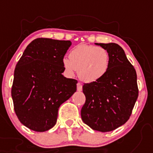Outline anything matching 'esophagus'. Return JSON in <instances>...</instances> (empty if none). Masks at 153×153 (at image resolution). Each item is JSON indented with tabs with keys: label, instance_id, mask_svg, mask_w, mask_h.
Listing matches in <instances>:
<instances>
[{
	"label": "esophagus",
	"instance_id": "34e87169",
	"mask_svg": "<svg viewBox=\"0 0 153 153\" xmlns=\"http://www.w3.org/2000/svg\"><path fill=\"white\" fill-rule=\"evenodd\" d=\"M77 91H82V84L81 82H78L77 83Z\"/></svg>",
	"mask_w": 153,
	"mask_h": 153
}]
</instances>
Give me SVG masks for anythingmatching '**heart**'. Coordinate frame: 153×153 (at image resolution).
<instances>
[{"label": "heart", "instance_id": "1", "mask_svg": "<svg viewBox=\"0 0 153 153\" xmlns=\"http://www.w3.org/2000/svg\"><path fill=\"white\" fill-rule=\"evenodd\" d=\"M68 57L62 59L65 71L73 74L76 70L79 79L86 82L98 81L109 69V54L100 47L79 44L71 50Z\"/></svg>", "mask_w": 153, "mask_h": 153}]
</instances>
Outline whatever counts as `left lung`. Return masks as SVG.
Masks as SVG:
<instances>
[{
    "label": "left lung",
    "instance_id": "left-lung-1",
    "mask_svg": "<svg viewBox=\"0 0 153 153\" xmlns=\"http://www.w3.org/2000/svg\"><path fill=\"white\" fill-rule=\"evenodd\" d=\"M95 44L109 52V69L101 79L82 86L86 102L81 117L92 129L105 133L129 119L138 98V86L135 69L121 47L114 43Z\"/></svg>",
    "mask_w": 153,
    "mask_h": 153
}]
</instances>
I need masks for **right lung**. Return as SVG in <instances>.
<instances>
[{
  "instance_id": "1",
  "label": "right lung",
  "mask_w": 153,
  "mask_h": 153,
  "mask_svg": "<svg viewBox=\"0 0 153 153\" xmlns=\"http://www.w3.org/2000/svg\"><path fill=\"white\" fill-rule=\"evenodd\" d=\"M71 45L70 40L38 38L27 45L16 66L11 91L14 110L32 130L52 128L61 104L76 91L78 81L62 74V59Z\"/></svg>"
}]
</instances>
